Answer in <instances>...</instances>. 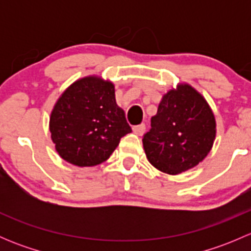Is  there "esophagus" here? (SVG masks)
<instances>
[{"label":"esophagus","instance_id":"1","mask_svg":"<svg viewBox=\"0 0 251 251\" xmlns=\"http://www.w3.org/2000/svg\"><path fill=\"white\" fill-rule=\"evenodd\" d=\"M132 130H133V132L136 133V135L142 136L144 133V131H146V125H144V124H141V125H136V126H133Z\"/></svg>","mask_w":251,"mask_h":251}]
</instances>
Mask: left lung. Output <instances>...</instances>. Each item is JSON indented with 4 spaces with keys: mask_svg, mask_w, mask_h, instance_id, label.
<instances>
[{
    "mask_svg": "<svg viewBox=\"0 0 251 251\" xmlns=\"http://www.w3.org/2000/svg\"><path fill=\"white\" fill-rule=\"evenodd\" d=\"M151 125L142 140L147 159L169 175H178L201 163L216 137L214 113L189 83H178L163 96Z\"/></svg>",
    "mask_w": 251,
    "mask_h": 251,
    "instance_id": "left-lung-1",
    "label": "left lung"
}]
</instances>
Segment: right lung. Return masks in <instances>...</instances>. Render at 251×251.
Returning <instances> with one entry per match:
<instances>
[{"mask_svg": "<svg viewBox=\"0 0 251 251\" xmlns=\"http://www.w3.org/2000/svg\"><path fill=\"white\" fill-rule=\"evenodd\" d=\"M115 100V86L97 75L81 77L60 95L50 116V132L62 159L80 168L102 164L131 132Z\"/></svg>", "mask_w": 251, "mask_h": 251, "instance_id": "add662e5", "label": "right lung"}]
</instances>
